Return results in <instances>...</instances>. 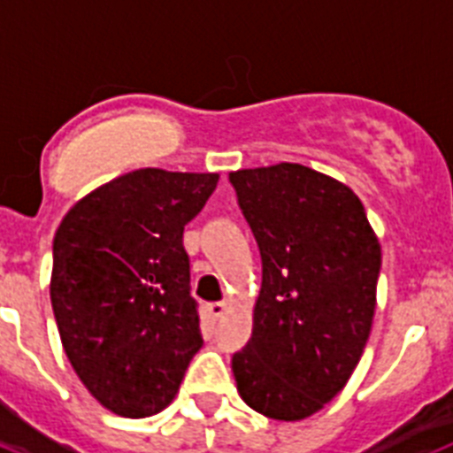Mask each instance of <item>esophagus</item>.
Returning a JSON list of instances; mask_svg holds the SVG:
<instances>
[{
  "instance_id": "obj_1",
  "label": "esophagus",
  "mask_w": 453,
  "mask_h": 453,
  "mask_svg": "<svg viewBox=\"0 0 453 453\" xmlns=\"http://www.w3.org/2000/svg\"><path fill=\"white\" fill-rule=\"evenodd\" d=\"M208 315L212 317V319H219V317L224 315V310H226V303L222 301H215V303H208Z\"/></svg>"
}]
</instances>
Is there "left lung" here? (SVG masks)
Instances as JSON below:
<instances>
[{
    "instance_id": "left-lung-1",
    "label": "left lung",
    "mask_w": 453,
    "mask_h": 453,
    "mask_svg": "<svg viewBox=\"0 0 453 453\" xmlns=\"http://www.w3.org/2000/svg\"><path fill=\"white\" fill-rule=\"evenodd\" d=\"M261 254L252 338L231 358L238 394L278 421L319 412L368 342L382 250L364 203L301 164L229 173Z\"/></svg>"
}]
</instances>
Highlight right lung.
<instances>
[{"instance_id":"right-lung-1","label":"right lung","mask_w":453,"mask_h":453,"mask_svg":"<svg viewBox=\"0 0 453 453\" xmlns=\"http://www.w3.org/2000/svg\"><path fill=\"white\" fill-rule=\"evenodd\" d=\"M218 180L138 168L78 201L55 234L59 338L81 382L119 417L164 410L203 345L182 231Z\"/></svg>"}]
</instances>
